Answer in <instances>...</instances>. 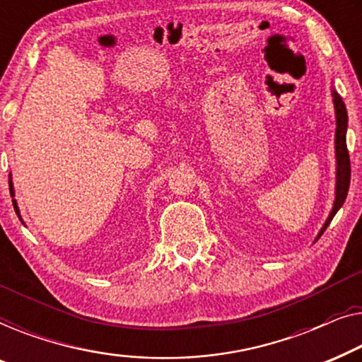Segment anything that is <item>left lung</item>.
<instances>
[{"instance_id":"8db88e82","label":"left lung","mask_w":362,"mask_h":362,"mask_svg":"<svg viewBox=\"0 0 362 362\" xmlns=\"http://www.w3.org/2000/svg\"><path fill=\"white\" fill-rule=\"evenodd\" d=\"M333 105H334V115H336V131H334V156H336V185H334V202L333 208L329 211L327 221L323 223L322 230H320L317 239L322 236L323 231L327 230L329 221L338 213V210L343 206L349 190V180H351V164H349V154L348 147H346V131H348V111L343 103V98L338 95V91L332 88ZM315 239V241H317Z\"/></svg>"}]
</instances>
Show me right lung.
Returning a JSON list of instances; mask_svg holds the SVG:
<instances>
[{"label":"right lung","mask_w":362,"mask_h":362,"mask_svg":"<svg viewBox=\"0 0 362 362\" xmlns=\"http://www.w3.org/2000/svg\"><path fill=\"white\" fill-rule=\"evenodd\" d=\"M9 190H11V197H13V205H14V210H16L19 220H21V215H19V206H18V202L14 200V187H13V180H11V174H9ZM23 221V220H21ZM24 223V221H23Z\"/></svg>","instance_id":"1"}]
</instances>
